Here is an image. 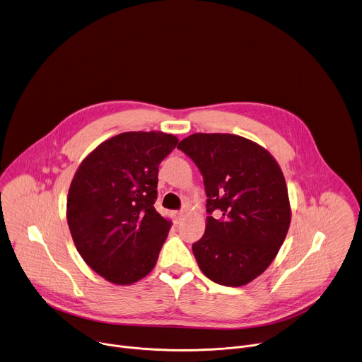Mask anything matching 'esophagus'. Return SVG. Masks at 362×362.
Returning <instances> with one entry per match:
<instances>
[{
	"label": "esophagus",
	"mask_w": 362,
	"mask_h": 362,
	"mask_svg": "<svg viewBox=\"0 0 362 362\" xmlns=\"http://www.w3.org/2000/svg\"><path fill=\"white\" fill-rule=\"evenodd\" d=\"M172 217H173L175 223L179 224V223L183 220V217H185V211H173V213H172Z\"/></svg>",
	"instance_id": "1"
}]
</instances>
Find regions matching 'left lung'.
Returning <instances> with one entry per match:
<instances>
[{
	"instance_id": "left-lung-1",
	"label": "left lung",
	"mask_w": 362,
	"mask_h": 362,
	"mask_svg": "<svg viewBox=\"0 0 362 362\" xmlns=\"http://www.w3.org/2000/svg\"><path fill=\"white\" fill-rule=\"evenodd\" d=\"M199 168L207 196L204 235L192 245L202 272L243 286L275 259L291 224L284 173L258 144L233 134H193L177 145Z\"/></svg>"
}]
</instances>
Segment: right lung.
I'll list each match as a JSON object with an SVG mask.
<instances>
[{"label":"right lung","mask_w":362,"mask_h":362,"mask_svg":"<svg viewBox=\"0 0 362 362\" xmlns=\"http://www.w3.org/2000/svg\"><path fill=\"white\" fill-rule=\"evenodd\" d=\"M177 138L124 132L98 145L78 166L67 194V224L86 264L115 285L155 267L170 221L153 207L160 162Z\"/></svg>","instance_id":"1"}]
</instances>
